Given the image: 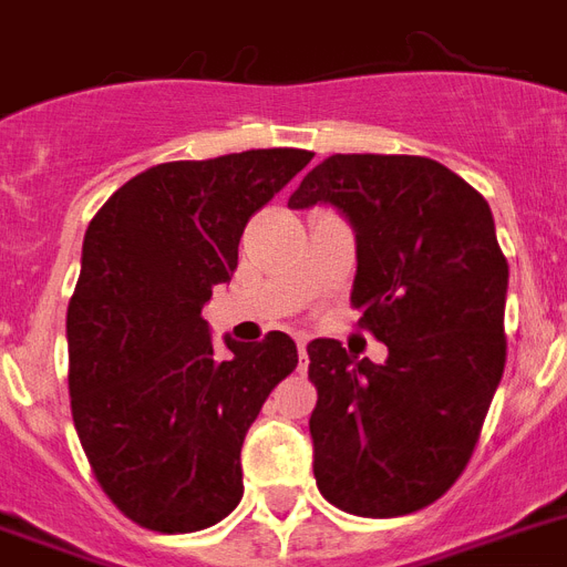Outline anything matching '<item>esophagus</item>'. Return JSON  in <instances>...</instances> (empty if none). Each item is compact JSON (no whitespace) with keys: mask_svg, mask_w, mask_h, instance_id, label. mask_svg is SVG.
<instances>
[{"mask_svg":"<svg viewBox=\"0 0 567 567\" xmlns=\"http://www.w3.org/2000/svg\"><path fill=\"white\" fill-rule=\"evenodd\" d=\"M306 338H297V353H300V371H306V364H309V353H306Z\"/></svg>","mask_w":567,"mask_h":567,"instance_id":"obj_1","label":"esophagus"}]
</instances>
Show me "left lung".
Masks as SVG:
<instances>
[{"instance_id": "1", "label": "left lung", "mask_w": 567, "mask_h": 567, "mask_svg": "<svg viewBox=\"0 0 567 567\" xmlns=\"http://www.w3.org/2000/svg\"><path fill=\"white\" fill-rule=\"evenodd\" d=\"M318 203L355 229L350 302L388 359L355 362L332 338L306 347L315 480L338 509L396 518L471 462L506 364L509 265L483 194L423 155H329L288 199Z\"/></svg>"}]
</instances>
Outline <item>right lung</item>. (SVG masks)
<instances>
[{
  "instance_id": "1",
  "label": "right lung",
  "mask_w": 567,
  "mask_h": 567,
  "mask_svg": "<svg viewBox=\"0 0 567 567\" xmlns=\"http://www.w3.org/2000/svg\"><path fill=\"white\" fill-rule=\"evenodd\" d=\"M311 158L279 146L155 164L84 231L66 309L70 405L96 483L137 527L196 533L240 503V447L297 344L226 338L220 359L203 306L235 274L249 217Z\"/></svg>"
}]
</instances>
